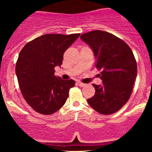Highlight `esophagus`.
Wrapping results in <instances>:
<instances>
[{
  "label": "esophagus",
  "mask_w": 152,
  "mask_h": 152,
  "mask_svg": "<svg viewBox=\"0 0 152 152\" xmlns=\"http://www.w3.org/2000/svg\"><path fill=\"white\" fill-rule=\"evenodd\" d=\"M77 83L78 84V86H80L81 87H83V86H86V83H81V82H80V81H78Z\"/></svg>",
  "instance_id": "34e87169"
}]
</instances>
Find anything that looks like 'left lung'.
<instances>
[{"instance_id": "left-lung-1", "label": "left lung", "mask_w": 152, "mask_h": 152, "mask_svg": "<svg viewBox=\"0 0 152 152\" xmlns=\"http://www.w3.org/2000/svg\"><path fill=\"white\" fill-rule=\"evenodd\" d=\"M81 38L93 50L103 82L92 84L95 94L87 102L99 114H114L126 104L133 90L137 75L133 52L123 40L106 31H90Z\"/></svg>"}]
</instances>
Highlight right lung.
I'll return each instance as SVG.
<instances>
[{"label":"right lung","instance_id":"1","mask_svg":"<svg viewBox=\"0 0 152 152\" xmlns=\"http://www.w3.org/2000/svg\"><path fill=\"white\" fill-rule=\"evenodd\" d=\"M79 36L45 34L26 43L20 50L15 74L23 96L36 112L54 114L66 103L75 81L56 76L54 68L62 65L64 52Z\"/></svg>","mask_w":152,"mask_h":152}]
</instances>
